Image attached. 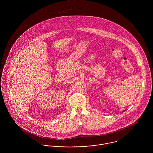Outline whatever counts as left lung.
I'll list each match as a JSON object with an SVG mask.
<instances>
[{
    "label": "left lung",
    "instance_id": "8db88e82",
    "mask_svg": "<svg viewBox=\"0 0 153 153\" xmlns=\"http://www.w3.org/2000/svg\"><path fill=\"white\" fill-rule=\"evenodd\" d=\"M124 111H123V112H124Z\"/></svg>",
    "mask_w": 153,
    "mask_h": 153
}]
</instances>
